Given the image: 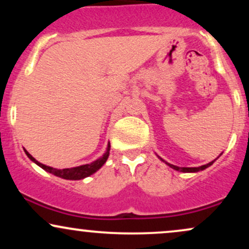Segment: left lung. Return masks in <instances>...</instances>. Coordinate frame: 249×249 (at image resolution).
<instances>
[{"label":"left lung","instance_id":"left-lung-1","mask_svg":"<svg viewBox=\"0 0 249 249\" xmlns=\"http://www.w3.org/2000/svg\"><path fill=\"white\" fill-rule=\"evenodd\" d=\"M158 158L160 159L161 161H164L165 164L167 165V166H170L171 168H173V170H176V171H179V172H184V173H196V172H199V171H202V170H205V168L210 167L211 165H212L213 162L216 160V159H214L213 161L208 162V164H206V165H202V166H199V167H179V166H176V165H172V164H170V162L165 161L164 159L160 158V157H159V156H158Z\"/></svg>","mask_w":249,"mask_h":249}]
</instances>
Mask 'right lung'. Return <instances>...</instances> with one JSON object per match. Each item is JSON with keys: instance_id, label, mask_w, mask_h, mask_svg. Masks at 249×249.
Wrapping results in <instances>:
<instances>
[{"instance_id": "obj_1", "label": "right lung", "mask_w": 249, "mask_h": 249, "mask_svg": "<svg viewBox=\"0 0 249 249\" xmlns=\"http://www.w3.org/2000/svg\"><path fill=\"white\" fill-rule=\"evenodd\" d=\"M110 147H111L110 142H108L105 153L103 154L101 158H98L95 161L90 162V164L81 165V166H76V167H71V168H63V170H58V168H53V167L47 166V165H44V164H41V162L37 161L36 159L34 158V157L31 156L29 152H28L27 150H24V152L31 161H34L36 165H38L39 167H42L43 170L47 171V172H49L51 174H53V176L59 177V178L67 179V180H81V179L87 178V177L97 172V171H98L99 168H101L103 165L107 162V158H108V154H110Z\"/></svg>"}]
</instances>
